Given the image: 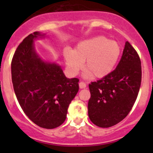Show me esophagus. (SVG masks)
<instances>
[{
  "label": "esophagus",
  "instance_id": "34e87169",
  "mask_svg": "<svg viewBox=\"0 0 153 153\" xmlns=\"http://www.w3.org/2000/svg\"><path fill=\"white\" fill-rule=\"evenodd\" d=\"M79 87L81 89H84V88L86 87V84L83 81H81V82H79Z\"/></svg>",
  "mask_w": 153,
  "mask_h": 153
}]
</instances>
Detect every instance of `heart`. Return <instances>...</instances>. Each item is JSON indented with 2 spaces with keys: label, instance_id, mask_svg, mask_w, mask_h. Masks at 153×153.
<instances>
[{
  "label": "heart",
  "instance_id": "obj_1",
  "mask_svg": "<svg viewBox=\"0 0 153 153\" xmlns=\"http://www.w3.org/2000/svg\"><path fill=\"white\" fill-rule=\"evenodd\" d=\"M63 54L71 75H77L85 61L86 74L101 78L114 69L121 55V47L105 37L96 36L79 43L75 50L64 48Z\"/></svg>",
  "mask_w": 153,
  "mask_h": 153
}]
</instances>
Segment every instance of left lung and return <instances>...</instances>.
I'll list each match as a JSON object with an SVG mask.
<instances>
[{"label":"left lung","mask_w":153,"mask_h":153,"mask_svg":"<svg viewBox=\"0 0 153 153\" xmlns=\"http://www.w3.org/2000/svg\"><path fill=\"white\" fill-rule=\"evenodd\" d=\"M141 83V63L126 41L118 66L106 76L89 84L88 115L96 126L108 128L121 122L132 109Z\"/></svg>","instance_id":"left-lung-1"}]
</instances>
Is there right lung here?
I'll return each instance as SVG.
<instances>
[{
	"label": "right lung",
	"mask_w": 153,
	"mask_h": 153,
	"mask_svg": "<svg viewBox=\"0 0 153 153\" xmlns=\"http://www.w3.org/2000/svg\"><path fill=\"white\" fill-rule=\"evenodd\" d=\"M35 32L19 44L11 63L12 81L18 103L27 117L40 127L54 129L67 118V109L79 89V79L66 78L61 68L38 57Z\"/></svg>",
	"instance_id": "right-lung-1"
}]
</instances>
